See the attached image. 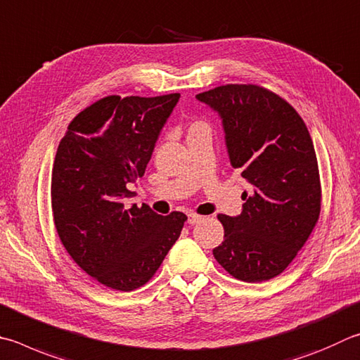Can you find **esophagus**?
<instances>
[{
  "label": "esophagus",
  "instance_id": "esophagus-1",
  "mask_svg": "<svg viewBox=\"0 0 360 360\" xmlns=\"http://www.w3.org/2000/svg\"><path fill=\"white\" fill-rule=\"evenodd\" d=\"M201 215H198V214H188L187 215V221H188V224H191V225H195V224H198V221H201Z\"/></svg>",
  "mask_w": 360,
  "mask_h": 360
}]
</instances>
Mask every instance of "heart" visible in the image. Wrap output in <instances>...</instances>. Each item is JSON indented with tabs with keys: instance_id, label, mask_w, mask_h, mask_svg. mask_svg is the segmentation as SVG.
<instances>
[{
	"instance_id": "obj_1",
	"label": "heart",
	"mask_w": 360,
	"mask_h": 360,
	"mask_svg": "<svg viewBox=\"0 0 360 360\" xmlns=\"http://www.w3.org/2000/svg\"><path fill=\"white\" fill-rule=\"evenodd\" d=\"M202 129H207L206 124L205 122H200V121H195V122L191 124V126H188V135L198 132V130H202Z\"/></svg>"
}]
</instances>
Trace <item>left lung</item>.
Here are the masks:
<instances>
[{"mask_svg": "<svg viewBox=\"0 0 360 360\" xmlns=\"http://www.w3.org/2000/svg\"><path fill=\"white\" fill-rule=\"evenodd\" d=\"M217 112L233 168L252 186L243 212L219 214V264L248 283L282 274L304 247L321 211V182L305 122L282 97L257 84H225L197 94Z\"/></svg>", "mask_w": 360, "mask_h": 360, "instance_id": "left-lung-1", "label": "left lung"}]
</instances>
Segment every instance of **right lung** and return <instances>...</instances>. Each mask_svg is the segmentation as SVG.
<instances>
[{
	"instance_id": "obj_1",
	"label": "right lung",
	"mask_w": 360,
	"mask_h": 360,
	"mask_svg": "<svg viewBox=\"0 0 360 360\" xmlns=\"http://www.w3.org/2000/svg\"><path fill=\"white\" fill-rule=\"evenodd\" d=\"M179 97H103L74 117L58 146L51 173L58 236L88 276L112 290L145 285L187 220L129 205Z\"/></svg>"
}]
</instances>
